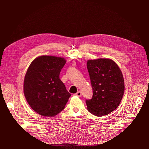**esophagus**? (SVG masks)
<instances>
[{"instance_id": "1", "label": "esophagus", "mask_w": 149, "mask_h": 149, "mask_svg": "<svg viewBox=\"0 0 149 149\" xmlns=\"http://www.w3.org/2000/svg\"><path fill=\"white\" fill-rule=\"evenodd\" d=\"M81 91H78L76 94H75V95L78 96V97H81Z\"/></svg>"}]
</instances>
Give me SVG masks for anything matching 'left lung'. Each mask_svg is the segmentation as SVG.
Returning a JSON list of instances; mask_svg holds the SVG:
<instances>
[{
  "instance_id": "1",
  "label": "left lung",
  "mask_w": 149,
  "mask_h": 149,
  "mask_svg": "<svg viewBox=\"0 0 149 149\" xmlns=\"http://www.w3.org/2000/svg\"><path fill=\"white\" fill-rule=\"evenodd\" d=\"M93 95L86 100L88 111L101 117L114 111L122 100L124 81L117 63L110 59L88 60L87 63Z\"/></svg>"
}]
</instances>
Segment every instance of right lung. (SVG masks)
<instances>
[{"label": "right lung", "instance_id": "add662e5", "mask_svg": "<svg viewBox=\"0 0 149 149\" xmlns=\"http://www.w3.org/2000/svg\"><path fill=\"white\" fill-rule=\"evenodd\" d=\"M66 60L43 55L35 58L26 73L24 92L30 107L38 114L53 117L65 108L71 95L59 79Z\"/></svg>", "mask_w": 149, "mask_h": 149}]
</instances>
